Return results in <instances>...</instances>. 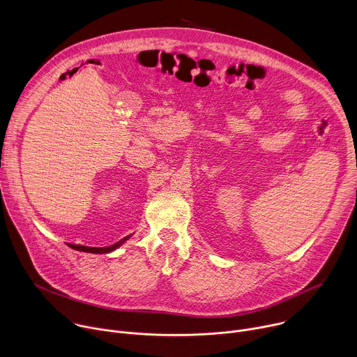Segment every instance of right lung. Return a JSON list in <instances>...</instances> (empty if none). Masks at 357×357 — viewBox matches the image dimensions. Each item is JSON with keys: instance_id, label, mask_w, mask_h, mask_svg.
Instances as JSON below:
<instances>
[{"instance_id": "1", "label": "right lung", "mask_w": 357, "mask_h": 357, "mask_svg": "<svg viewBox=\"0 0 357 357\" xmlns=\"http://www.w3.org/2000/svg\"><path fill=\"white\" fill-rule=\"evenodd\" d=\"M130 236L121 238L120 241H117L116 244L113 245H109V247H87V245H80V244H68L69 247H72L73 250H77V251H84V252H94V254H107L110 251H114L116 248H119L126 240H128Z\"/></svg>"}]
</instances>
